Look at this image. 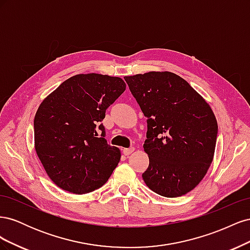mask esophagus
Segmentation results:
<instances>
[{"mask_svg":"<svg viewBox=\"0 0 250 250\" xmlns=\"http://www.w3.org/2000/svg\"><path fill=\"white\" fill-rule=\"evenodd\" d=\"M133 151H134V148L131 147V148H124L122 150V152H123L124 155H129V154H131L133 152Z\"/></svg>","mask_w":250,"mask_h":250,"instance_id":"esophagus-1","label":"esophagus"}]
</instances>
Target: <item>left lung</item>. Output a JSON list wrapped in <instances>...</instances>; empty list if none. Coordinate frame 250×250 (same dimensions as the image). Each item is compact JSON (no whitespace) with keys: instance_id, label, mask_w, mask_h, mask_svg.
Returning <instances> with one entry per match:
<instances>
[{"instance_id":"obj_1","label":"left lung","mask_w":250,"mask_h":250,"mask_svg":"<svg viewBox=\"0 0 250 250\" xmlns=\"http://www.w3.org/2000/svg\"><path fill=\"white\" fill-rule=\"evenodd\" d=\"M147 118L144 151L149 166L147 187L164 197H179L206 176L213 162L218 124L208 103L188 83L171 72L125 76Z\"/></svg>"}]
</instances>
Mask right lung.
Returning <instances> with one entry per match:
<instances>
[{"mask_svg":"<svg viewBox=\"0 0 250 250\" xmlns=\"http://www.w3.org/2000/svg\"><path fill=\"white\" fill-rule=\"evenodd\" d=\"M122 78L96 73L66 79L44 98L34 117V147L57 187L86 194L102 187L121 158L104 139L105 111L124 93ZM103 133L97 138V129Z\"/></svg>","mask_w":250,"mask_h":250,"instance_id":"add662e5","label":"right lung"}]
</instances>
